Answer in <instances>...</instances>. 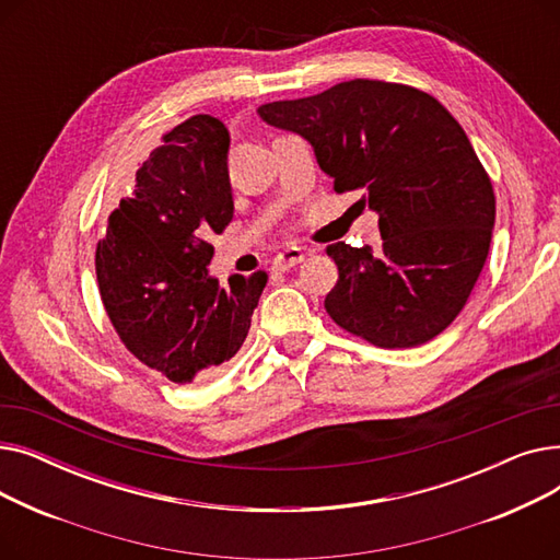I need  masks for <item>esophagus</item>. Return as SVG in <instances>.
Wrapping results in <instances>:
<instances>
[{
	"instance_id": "1",
	"label": "esophagus",
	"mask_w": 560,
	"mask_h": 560,
	"mask_svg": "<svg viewBox=\"0 0 560 560\" xmlns=\"http://www.w3.org/2000/svg\"><path fill=\"white\" fill-rule=\"evenodd\" d=\"M302 260H304V252L300 247H290V249L275 256L272 272H279V275L288 272L290 268H295V265H300Z\"/></svg>"
}]
</instances>
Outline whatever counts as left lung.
<instances>
[{"label": "left lung", "mask_w": 560, "mask_h": 560, "mask_svg": "<svg viewBox=\"0 0 560 560\" xmlns=\"http://www.w3.org/2000/svg\"><path fill=\"white\" fill-rule=\"evenodd\" d=\"M300 133L336 192L363 190L381 249L334 243L338 283L325 308L338 327L386 349L418 347L463 311L488 258L494 192L463 127L418 88L372 79L258 106Z\"/></svg>", "instance_id": "8db88e82"}]
</instances>
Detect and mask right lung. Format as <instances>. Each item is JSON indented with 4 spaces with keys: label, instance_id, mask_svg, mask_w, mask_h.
Returning a JSON list of instances; mask_svg holds the SVG:
<instances>
[{
    "label": "right lung",
    "instance_id": "add662e5",
    "mask_svg": "<svg viewBox=\"0 0 560 560\" xmlns=\"http://www.w3.org/2000/svg\"><path fill=\"white\" fill-rule=\"evenodd\" d=\"M229 131L192 115L163 136L97 243L100 295L131 354L174 384L211 376L235 357L268 275H209L211 233L233 218Z\"/></svg>",
    "mask_w": 560,
    "mask_h": 560
}]
</instances>
